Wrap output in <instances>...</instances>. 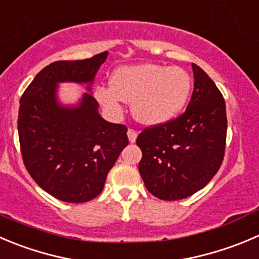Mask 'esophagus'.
<instances>
[{
  "mask_svg": "<svg viewBox=\"0 0 259 259\" xmlns=\"http://www.w3.org/2000/svg\"><path fill=\"white\" fill-rule=\"evenodd\" d=\"M137 137H138V133L135 132L134 129L127 130V138H129L130 143H135V140H137Z\"/></svg>",
  "mask_w": 259,
  "mask_h": 259,
  "instance_id": "obj_1",
  "label": "esophagus"
}]
</instances>
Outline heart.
Masks as SVG:
<instances>
[{"label":"heart","mask_w":259,"mask_h":259,"mask_svg":"<svg viewBox=\"0 0 259 259\" xmlns=\"http://www.w3.org/2000/svg\"><path fill=\"white\" fill-rule=\"evenodd\" d=\"M192 81L185 69L154 63L121 67L111 77V86L95 90L97 101L111 114L132 102L133 116L140 124L155 126L175 119L190 97Z\"/></svg>","instance_id":"1"}]
</instances>
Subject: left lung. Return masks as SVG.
<instances>
[{
	"mask_svg": "<svg viewBox=\"0 0 259 259\" xmlns=\"http://www.w3.org/2000/svg\"><path fill=\"white\" fill-rule=\"evenodd\" d=\"M193 92L177 119L147 127L137 138L139 172L147 190L165 201L191 196L211 181L223 163L227 111L222 92L192 64Z\"/></svg>",
	"mask_w": 259,
	"mask_h": 259,
	"instance_id": "1",
	"label": "left lung"
}]
</instances>
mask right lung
<instances>
[{
	"label": "right lung",
	"instance_id": "add662e5",
	"mask_svg": "<svg viewBox=\"0 0 259 259\" xmlns=\"http://www.w3.org/2000/svg\"><path fill=\"white\" fill-rule=\"evenodd\" d=\"M107 54L52 63L20 100L17 129L24 164L32 180L60 201L79 204L99 196L129 143L126 126L102 119L91 94ZM63 81L86 84L89 92L77 105L60 104L57 86Z\"/></svg>",
	"mask_w": 259,
	"mask_h": 259
}]
</instances>
